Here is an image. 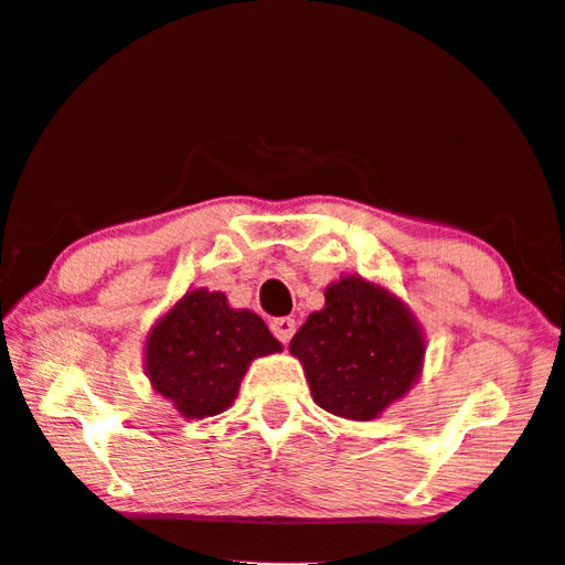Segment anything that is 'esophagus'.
Instances as JSON below:
<instances>
[{"mask_svg": "<svg viewBox=\"0 0 565 565\" xmlns=\"http://www.w3.org/2000/svg\"><path fill=\"white\" fill-rule=\"evenodd\" d=\"M271 331L281 344H286L294 337V331H297V321H294L291 317H279L271 321Z\"/></svg>", "mask_w": 565, "mask_h": 565, "instance_id": "obj_1", "label": "esophagus"}]
</instances>
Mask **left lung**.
<instances>
[{"instance_id": "obj_1", "label": "left lung", "mask_w": 565, "mask_h": 565, "mask_svg": "<svg viewBox=\"0 0 565 565\" xmlns=\"http://www.w3.org/2000/svg\"><path fill=\"white\" fill-rule=\"evenodd\" d=\"M324 299V309L294 334L289 352L321 409L366 423L417 382L425 334L395 294L362 276L329 284Z\"/></svg>"}]
</instances>
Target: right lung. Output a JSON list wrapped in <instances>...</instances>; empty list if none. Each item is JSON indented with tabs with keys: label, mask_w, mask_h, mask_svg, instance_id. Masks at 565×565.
<instances>
[{
	"label": "right lung",
	"mask_w": 565,
	"mask_h": 565,
	"mask_svg": "<svg viewBox=\"0 0 565 565\" xmlns=\"http://www.w3.org/2000/svg\"><path fill=\"white\" fill-rule=\"evenodd\" d=\"M281 352L279 339L226 294L193 289L156 321L146 339V374L188 419L213 417L236 399L256 356Z\"/></svg>",
	"instance_id": "right-lung-1"
}]
</instances>
